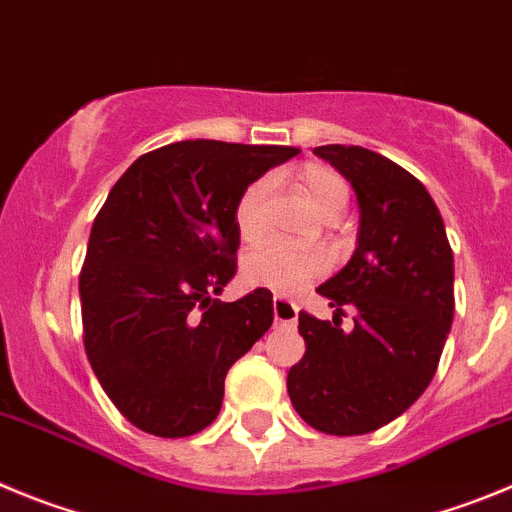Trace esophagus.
Listing matches in <instances>:
<instances>
[{"instance_id":"obj_1","label":"esophagus","mask_w":512,"mask_h":512,"mask_svg":"<svg viewBox=\"0 0 512 512\" xmlns=\"http://www.w3.org/2000/svg\"><path fill=\"white\" fill-rule=\"evenodd\" d=\"M273 313H275V324L280 326H293L298 321V306L283 296L273 298Z\"/></svg>"}]
</instances>
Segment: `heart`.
I'll return each instance as SVG.
<instances>
[{
  "mask_svg": "<svg viewBox=\"0 0 512 512\" xmlns=\"http://www.w3.org/2000/svg\"><path fill=\"white\" fill-rule=\"evenodd\" d=\"M303 193L324 219H336L349 204V186L339 173L324 165H306L298 170ZM234 224L245 242H260L270 232V183L257 181L245 188L234 209ZM329 270V257L321 252H301L280 242H267L245 257V280L275 293H298L311 280Z\"/></svg>",
  "mask_w": 512,
  "mask_h": 512,
  "instance_id": "obj_1",
  "label": "heart"
}]
</instances>
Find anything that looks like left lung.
<instances>
[{"label": "left lung", "mask_w": 512, "mask_h": 512, "mask_svg": "<svg viewBox=\"0 0 512 512\" xmlns=\"http://www.w3.org/2000/svg\"><path fill=\"white\" fill-rule=\"evenodd\" d=\"M354 188L357 247L319 285L334 320L298 313L306 354L288 372L298 416L334 436L370 434L395 421L434 380L454 321V255L426 186L393 160L357 145L313 147Z\"/></svg>", "instance_id": "left-lung-1"}]
</instances>
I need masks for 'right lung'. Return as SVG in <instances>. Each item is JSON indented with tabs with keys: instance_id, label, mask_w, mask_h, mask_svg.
<instances>
[{
	"instance_id": "add662e5",
	"label": "right lung",
	"mask_w": 512,
	"mask_h": 512,
	"mask_svg": "<svg viewBox=\"0 0 512 512\" xmlns=\"http://www.w3.org/2000/svg\"><path fill=\"white\" fill-rule=\"evenodd\" d=\"M298 147L173 142L137 158L91 227L78 280L101 388L147 434L181 439L222 411L229 367L273 324V293L219 301L237 273L234 209Z\"/></svg>"
}]
</instances>
